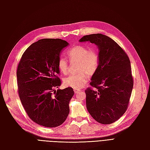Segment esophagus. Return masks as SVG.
I'll use <instances>...</instances> for the list:
<instances>
[{"instance_id": "1", "label": "esophagus", "mask_w": 150, "mask_h": 150, "mask_svg": "<svg viewBox=\"0 0 150 150\" xmlns=\"http://www.w3.org/2000/svg\"><path fill=\"white\" fill-rule=\"evenodd\" d=\"M74 93H75V94H77V93L81 91V90H79V89H74Z\"/></svg>"}]
</instances>
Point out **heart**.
<instances>
[{
	"instance_id": "b5f03b06",
	"label": "heart",
	"mask_w": 150,
	"mask_h": 150,
	"mask_svg": "<svg viewBox=\"0 0 150 150\" xmlns=\"http://www.w3.org/2000/svg\"><path fill=\"white\" fill-rule=\"evenodd\" d=\"M71 61L77 62V71L80 72L76 74H71L64 79L65 86L79 89L82 88L96 72L99 64V56L97 51L94 49L88 50L82 45H77L71 48L67 52ZM58 68L63 74L68 71V63L67 60L61 57L58 61Z\"/></svg>"
}]
</instances>
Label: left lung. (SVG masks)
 <instances>
[{"instance_id": "left-lung-1", "label": "left lung", "mask_w": 150, "mask_h": 150, "mask_svg": "<svg viewBox=\"0 0 150 150\" xmlns=\"http://www.w3.org/2000/svg\"><path fill=\"white\" fill-rule=\"evenodd\" d=\"M89 42L99 50V64L85 91L90 115L102 124L115 122L126 112L133 86L130 61L114 40L100 33L84 36L79 42Z\"/></svg>"}]
</instances>
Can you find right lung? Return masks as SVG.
<instances>
[{
	"label": "right lung",
	"mask_w": 150,
	"mask_h": 150,
	"mask_svg": "<svg viewBox=\"0 0 150 150\" xmlns=\"http://www.w3.org/2000/svg\"><path fill=\"white\" fill-rule=\"evenodd\" d=\"M68 45L58 38L39 40L25 50L19 62L17 77L20 99L31 120L40 125L58 127L69 113L73 89H54L61 82L57 76L60 53Z\"/></svg>",
	"instance_id": "obj_1"
}]
</instances>
